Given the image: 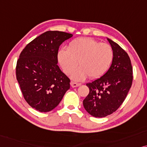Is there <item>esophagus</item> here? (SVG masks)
I'll return each instance as SVG.
<instances>
[{
	"mask_svg": "<svg viewBox=\"0 0 147 147\" xmlns=\"http://www.w3.org/2000/svg\"><path fill=\"white\" fill-rule=\"evenodd\" d=\"M70 85H71L72 87H79V86H81V83H76L75 81H71L70 82Z\"/></svg>",
	"mask_w": 147,
	"mask_h": 147,
	"instance_id": "obj_1",
	"label": "esophagus"
}]
</instances>
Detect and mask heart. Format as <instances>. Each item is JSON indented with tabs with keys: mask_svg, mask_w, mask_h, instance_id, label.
Masks as SVG:
<instances>
[{
	"mask_svg": "<svg viewBox=\"0 0 147 147\" xmlns=\"http://www.w3.org/2000/svg\"><path fill=\"white\" fill-rule=\"evenodd\" d=\"M113 58V51L110 45L101 43L93 38H78L72 40L68 49H60L58 60L64 71L72 74V79L83 81L89 77L96 79L108 70Z\"/></svg>",
	"mask_w": 147,
	"mask_h": 147,
	"instance_id": "b5f03b06",
	"label": "heart"
}]
</instances>
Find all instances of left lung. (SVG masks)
Here are the masks:
<instances>
[{
	"instance_id": "obj_1",
	"label": "left lung",
	"mask_w": 147,
	"mask_h": 147,
	"mask_svg": "<svg viewBox=\"0 0 147 147\" xmlns=\"http://www.w3.org/2000/svg\"><path fill=\"white\" fill-rule=\"evenodd\" d=\"M113 51L112 63L102 77L86 84L89 93L83 106L89 114L103 118L115 112L128 95L132 86L133 70L130 57L121 47L107 39Z\"/></svg>"
}]
</instances>
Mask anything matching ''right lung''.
I'll list each match as a JSON object with an SVG mask.
<instances>
[{
  "instance_id": "1",
  "label": "right lung",
  "mask_w": 147,
  "mask_h": 147,
  "mask_svg": "<svg viewBox=\"0 0 147 147\" xmlns=\"http://www.w3.org/2000/svg\"><path fill=\"white\" fill-rule=\"evenodd\" d=\"M72 36L63 31H46L29 42L19 55L17 80L25 100L36 110H52L70 89L69 78L57 63L60 46Z\"/></svg>"
}]
</instances>
